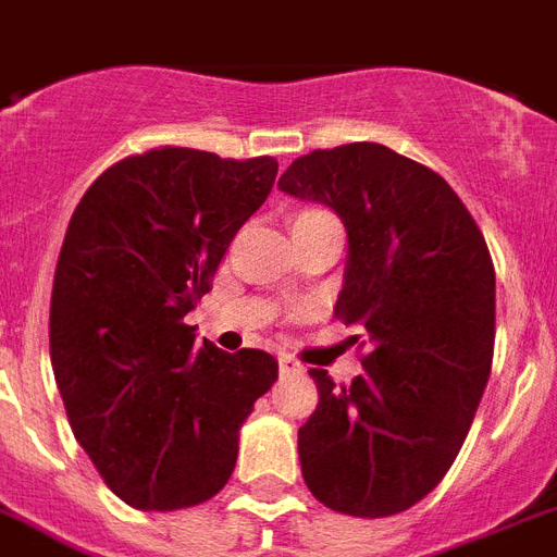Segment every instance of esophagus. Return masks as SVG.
<instances>
[{"mask_svg": "<svg viewBox=\"0 0 557 557\" xmlns=\"http://www.w3.org/2000/svg\"><path fill=\"white\" fill-rule=\"evenodd\" d=\"M280 373L283 376H300L302 366L294 357H280Z\"/></svg>", "mask_w": 557, "mask_h": 557, "instance_id": "esophagus-1", "label": "esophagus"}]
</instances>
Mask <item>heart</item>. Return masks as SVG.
I'll return each mask as SVG.
<instances>
[{
    "instance_id": "heart-1",
    "label": "heart",
    "mask_w": 557,
    "mask_h": 557,
    "mask_svg": "<svg viewBox=\"0 0 557 557\" xmlns=\"http://www.w3.org/2000/svg\"><path fill=\"white\" fill-rule=\"evenodd\" d=\"M311 223H336V218L322 209H302L294 214V226H311Z\"/></svg>"
}]
</instances>
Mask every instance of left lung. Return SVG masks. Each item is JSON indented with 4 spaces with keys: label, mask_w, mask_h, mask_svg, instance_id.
Here are the masks:
<instances>
[{
    "label": "left lung",
    "mask_w": 557,
    "mask_h": 557,
    "mask_svg": "<svg viewBox=\"0 0 557 557\" xmlns=\"http://www.w3.org/2000/svg\"><path fill=\"white\" fill-rule=\"evenodd\" d=\"M277 186L339 214L348 257L334 314L368 336L350 385L311 371L320 405L297 436L302 479L343 516H396L445 479L487 387V243L445 177L382 144L317 149Z\"/></svg>",
    "instance_id": "8db88e82"
}]
</instances>
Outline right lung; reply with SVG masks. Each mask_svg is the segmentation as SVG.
<instances>
[{
	"instance_id": "1",
	"label": "right lung",
	"mask_w": 557,
	"mask_h": 557,
	"mask_svg": "<svg viewBox=\"0 0 557 557\" xmlns=\"http://www.w3.org/2000/svg\"><path fill=\"white\" fill-rule=\"evenodd\" d=\"M274 175L269 156L152 149L110 166L70 218L50 362L78 445L129 507L172 512L221 493L243 422L277 380L271 354L198 345L184 322Z\"/></svg>"
}]
</instances>
